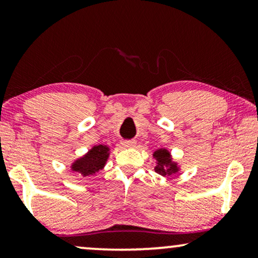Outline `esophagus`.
Masks as SVG:
<instances>
[{
  "label": "esophagus",
  "instance_id": "obj_1",
  "mask_svg": "<svg viewBox=\"0 0 258 258\" xmlns=\"http://www.w3.org/2000/svg\"><path fill=\"white\" fill-rule=\"evenodd\" d=\"M122 144L126 148H130V147H135L136 142H135V141H123Z\"/></svg>",
  "mask_w": 258,
  "mask_h": 258
}]
</instances>
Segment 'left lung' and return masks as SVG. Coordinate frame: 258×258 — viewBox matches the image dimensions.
<instances>
[{
  "instance_id": "left-lung-1",
  "label": "left lung",
  "mask_w": 258,
  "mask_h": 258,
  "mask_svg": "<svg viewBox=\"0 0 258 258\" xmlns=\"http://www.w3.org/2000/svg\"><path fill=\"white\" fill-rule=\"evenodd\" d=\"M154 157L157 158L158 161V165L155 167V170H156V172H158L160 175H171L177 171L176 165L171 163L170 154H169L167 150L162 149L156 151V153L154 154ZM167 166L168 167V168H166Z\"/></svg>"
}]
</instances>
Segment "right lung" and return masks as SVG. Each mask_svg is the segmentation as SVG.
Returning a JSON list of instances; mask_svg holds the SVG:
<instances>
[{"instance_id":"1","label":"right lung","mask_w":258,"mask_h":258,"mask_svg":"<svg viewBox=\"0 0 258 258\" xmlns=\"http://www.w3.org/2000/svg\"><path fill=\"white\" fill-rule=\"evenodd\" d=\"M108 148L102 146V144L94 147L86 156L74 163L73 170L81 172L84 176L94 175L95 172L101 170L104 167L105 161L108 158Z\"/></svg>"}]
</instances>
